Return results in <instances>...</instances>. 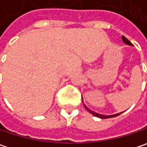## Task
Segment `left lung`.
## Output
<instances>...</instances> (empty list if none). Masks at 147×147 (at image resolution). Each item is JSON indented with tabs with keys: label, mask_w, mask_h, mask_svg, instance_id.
<instances>
[{
	"label": "left lung",
	"mask_w": 147,
	"mask_h": 147,
	"mask_svg": "<svg viewBox=\"0 0 147 147\" xmlns=\"http://www.w3.org/2000/svg\"><path fill=\"white\" fill-rule=\"evenodd\" d=\"M122 41H123L125 45H127L133 46V45H132V44L128 40V39H127L125 36H122ZM82 102H83V100H82ZM84 107H85V109H87L89 113H92V115H94V116H96V117H98V118H100V119H109V118H113V117H116V116L119 115L120 113H116V114H112V115H104V114H100V113H96V112H94V111H92L91 109H89L87 108L85 104H84Z\"/></svg>",
	"instance_id": "1"
}]
</instances>
